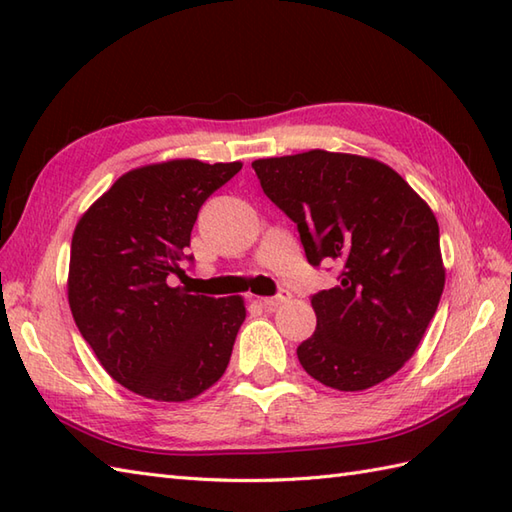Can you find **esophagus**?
Returning a JSON list of instances; mask_svg holds the SVG:
<instances>
[{
    "label": "esophagus",
    "instance_id": "1",
    "mask_svg": "<svg viewBox=\"0 0 512 512\" xmlns=\"http://www.w3.org/2000/svg\"><path fill=\"white\" fill-rule=\"evenodd\" d=\"M286 301H290V292H288V290H281L277 297H264V299H259V303H262V306L268 308V310H275L277 306H281V303H286Z\"/></svg>",
    "mask_w": 512,
    "mask_h": 512
}]
</instances>
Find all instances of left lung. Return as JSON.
<instances>
[{"label":"left lung","instance_id":"obj_1","mask_svg":"<svg viewBox=\"0 0 512 512\" xmlns=\"http://www.w3.org/2000/svg\"><path fill=\"white\" fill-rule=\"evenodd\" d=\"M253 169L297 224L308 262L341 264L339 284L312 295L317 330L297 347L301 367L339 391L394 376L418 350L444 290L429 204L365 156L312 149L255 160Z\"/></svg>","mask_w":512,"mask_h":512}]
</instances>
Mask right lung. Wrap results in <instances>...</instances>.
I'll return each mask as SVG.
<instances>
[{
	"instance_id": "add662e5",
	"label": "right lung",
	"mask_w": 512,
	"mask_h": 512,
	"mask_svg": "<svg viewBox=\"0 0 512 512\" xmlns=\"http://www.w3.org/2000/svg\"><path fill=\"white\" fill-rule=\"evenodd\" d=\"M242 162L169 160L127 171L74 228L68 301L105 372L138 396L184 402L215 385L231 361L242 297L173 286L187 277L200 206Z\"/></svg>"
}]
</instances>
